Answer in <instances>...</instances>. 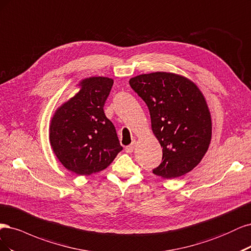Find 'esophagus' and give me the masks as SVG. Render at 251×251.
I'll return each mask as SVG.
<instances>
[{
	"label": "esophagus",
	"instance_id": "esophagus-1",
	"mask_svg": "<svg viewBox=\"0 0 251 251\" xmlns=\"http://www.w3.org/2000/svg\"><path fill=\"white\" fill-rule=\"evenodd\" d=\"M134 148H135V141H133L130 145H129V146H126L125 147V151L127 153H131V152H133Z\"/></svg>",
	"mask_w": 251,
	"mask_h": 251
}]
</instances>
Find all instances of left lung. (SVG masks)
<instances>
[{"label":"left lung","mask_w":251,"mask_h":251,"mask_svg":"<svg viewBox=\"0 0 251 251\" xmlns=\"http://www.w3.org/2000/svg\"><path fill=\"white\" fill-rule=\"evenodd\" d=\"M129 84L148 106L153 133L163 148L161 163L152 172L176 178L192 171L212 139L211 114L199 88L166 72L133 77Z\"/></svg>","instance_id":"1"}]
</instances>
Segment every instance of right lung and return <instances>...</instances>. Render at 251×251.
I'll return each instance as SVG.
<instances>
[{
	"mask_svg": "<svg viewBox=\"0 0 251 251\" xmlns=\"http://www.w3.org/2000/svg\"><path fill=\"white\" fill-rule=\"evenodd\" d=\"M114 80L91 77L81 90L56 110L50 125L55 155L69 171L91 175L107 168L123 147L116 128L104 114Z\"/></svg>",
	"mask_w": 251,
	"mask_h": 251,
	"instance_id": "1",
	"label": "right lung"
}]
</instances>
